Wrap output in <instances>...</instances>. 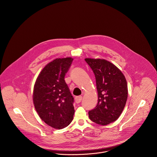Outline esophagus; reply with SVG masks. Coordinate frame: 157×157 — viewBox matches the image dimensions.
<instances>
[{"mask_svg": "<svg viewBox=\"0 0 157 157\" xmlns=\"http://www.w3.org/2000/svg\"><path fill=\"white\" fill-rule=\"evenodd\" d=\"M82 99V97L81 96H76V97L75 98V102H76V103H79V102L81 101Z\"/></svg>", "mask_w": 157, "mask_h": 157, "instance_id": "esophagus-1", "label": "esophagus"}]
</instances>
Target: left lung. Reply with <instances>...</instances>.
<instances>
[{
  "label": "left lung",
  "mask_w": 157,
  "mask_h": 157,
  "mask_svg": "<svg viewBox=\"0 0 157 157\" xmlns=\"http://www.w3.org/2000/svg\"><path fill=\"white\" fill-rule=\"evenodd\" d=\"M94 73L98 94V104L89 112L90 120L100 125L115 121L121 114L127 99L125 76L114 64L105 59L86 58Z\"/></svg>",
  "instance_id": "8db88e82"
}]
</instances>
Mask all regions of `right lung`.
<instances>
[{"label":"right lung","mask_w":157,"mask_h":157,"mask_svg":"<svg viewBox=\"0 0 157 157\" xmlns=\"http://www.w3.org/2000/svg\"><path fill=\"white\" fill-rule=\"evenodd\" d=\"M73 59L57 58L47 64L37 76L33 90L35 109L47 124L61 129L72 121L74 98L64 78Z\"/></svg>","instance_id":"add662e5"}]
</instances>
